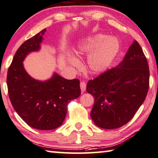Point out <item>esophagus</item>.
Segmentation results:
<instances>
[{
  "label": "esophagus",
  "mask_w": 158,
  "mask_h": 158,
  "mask_svg": "<svg viewBox=\"0 0 158 158\" xmlns=\"http://www.w3.org/2000/svg\"><path fill=\"white\" fill-rule=\"evenodd\" d=\"M80 88H81V90L82 92H84L86 91V84L85 83L84 81H81V83H80Z\"/></svg>",
  "instance_id": "34e87169"
}]
</instances>
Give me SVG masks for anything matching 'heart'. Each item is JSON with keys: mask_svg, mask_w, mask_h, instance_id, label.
Wrapping results in <instances>:
<instances>
[{"mask_svg": "<svg viewBox=\"0 0 158 158\" xmlns=\"http://www.w3.org/2000/svg\"><path fill=\"white\" fill-rule=\"evenodd\" d=\"M114 39L108 38L107 35L98 34L81 39L75 51L77 56L89 55L87 59V66L94 74L104 72L113 60L118 52L119 45L113 46ZM67 60L73 67L79 66L77 57L71 53H67Z\"/></svg>", "mask_w": 158, "mask_h": 158, "instance_id": "obj_1", "label": "heart"}]
</instances>
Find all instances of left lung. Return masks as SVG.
<instances>
[{
    "label": "left lung",
    "mask_w": 158,
    "mask_h": 158,
    "mask_svg": "<svg viewBox=\"0 0 158 158\" xmlns=\"http://www.w3.org/2000/svg\"><path fill=\"white\" fill-rule=\"evenodd\" d=\"M150 72L136 41L117 67L89 80L86 91L94 97L91 117L102 129H117L131 120L146 99Z\"/></svg>",
    "instance_id": "8db88e82"
}]
</instances>
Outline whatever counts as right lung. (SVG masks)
Masks as SVG:
<instances>
[{
	"instance_id": "obj_1",
	"label": "right lung",
	"mask_w": 158,
	"mask_h": 158,
	"mask_svg": "<svg viewBox=\"0 0 158 158\" xmlns=\"http://www.w3.org/2000/svg\"><path fill=\"white\" fill-rule=\"evenodd\" d=\"M44 29L27 40L17 50L7 71L8 95L15 110L32 128L52 130L61 126L67 112V104L80 96L78 79L68 80L57 73L39 81L25 70L23 61L30 52L39 51Z\"/></svg>"
}]
</instances>
